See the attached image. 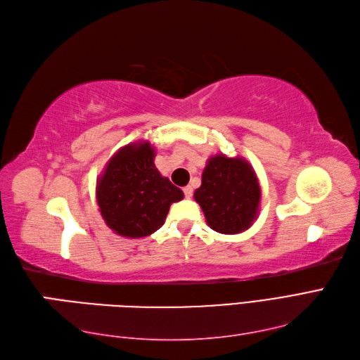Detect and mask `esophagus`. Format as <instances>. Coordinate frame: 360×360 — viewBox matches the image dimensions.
Here are the masks:
<instances>
[{"label": "esophagus", "mask_w": 360, "mask_h": 360, "mask_svg": "<svg viewBox=\"0 0 360 360\" xmlns=\"http://www.w3.org/2000/svg\"><path fill=\"white\" fill-rule=\"evenodd\" d=\"M183 192H185V197L186 198H191L192 197V192H194V191H192V186H185V188H183Z\"/></svg>", "instance_id": "obj_1"}]
</instances>
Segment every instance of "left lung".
<instances>
[{"label":"left lung","mask_w":360,"mask_h":360,"mask_svg":"<svg viewBox=\"0 0 360 360\" xmlns=\"http://www.w3.org/2000/svg\"><path fill=\"white\" fill-rule=\"evenodd\" d=\"M194 198L210 229L233 235L248 231L255 221L261 188L248 160L217 154L207 160Z\"/></svg>","instance_id":"8db88e82"}]
</instances>
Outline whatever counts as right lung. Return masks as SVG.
I'll return each mask as SVG.
<instances>
[{"label": "right lung", "mask_w": 360, "mask_h": 360, "mask_svg": "<svg viewBox=\"0 0 360 360\" xmlns=\"http://www.w3.org/2000/svg\"><path fill=\"white\" fill-rule=\"evenodd\" d=\"M150 142L129 143L114 154L96 185L101 215L110 229L127 238H143L163 226L169 206L183 191L162 177Z\"/></svg>", "instance_id": "right-lung-1"}]
</instances>
